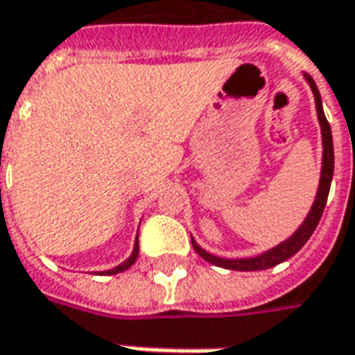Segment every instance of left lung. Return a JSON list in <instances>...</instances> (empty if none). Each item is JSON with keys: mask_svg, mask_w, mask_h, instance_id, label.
<instances>
[{"mask_svg": "<svg viewBox=\"0 0 355 355\" xmlns=\"http://www.w3.org/2000/svg\"><path fill=\"white\" fill-rule=\"evenodd\" d=\"M306 80L311 83V89L315 94V103H316V113H318V123L322 128V146H324V154H322V175H320V185H318V193H316L315 205L311 209V213L305 218V223L301 225V228L295 232L293 236L289 240H285L283 244L275 246L270 252L256 256V258H244V260H225V258H216L213 254H209L203 248H199L193 240V250L209 263L218 266V268H227V270H234V272H258V270H270L273 266L282 263V261L289 260L291 256H295L299 250L303 248L306 244V240L313 236L315 228L318 227V220L324 213V207H327L328 191H330V183H332V173H334V146H332V130L328 125L324 111H322V101H320V94H318V87H316L315 80L311 76H306Z\"/></svg>", "mask_w": 355, "mask_h": 355, "instance_id": "8db88e82", "label": "left lung"}]
</instances>
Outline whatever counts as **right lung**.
Here are the masks:
<instances>
[{"label": "right lung", "mask_w": 355, "mask_h": 355, "mask_svg": "<svg viewBox=\"0 0 355 355\" xmlns=\"http://www.w3.org/2000/svg\"><path fill=\"white\" fill-rule=\"evenodd\" d=\"M137 258H139V239H137V244H135V250H132V254H130V258H128L127 261H123L121 266H116V268H113V270H109V272H105L107 275H115V273H121L125 272V270H128L135 261H137Z\"/></svg>", "instance_id": "obj_1"}]
</instances>
